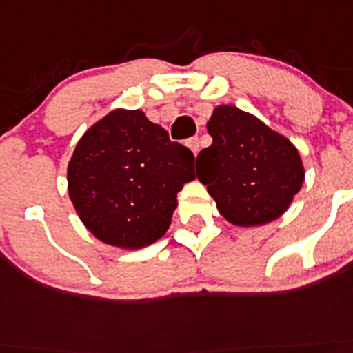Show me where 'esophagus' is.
Instances as JSON below:
<instances>
[{
  "label": "esophagus",
  "instance_id": "esophagus-1",
  "mask_svg": "<svg viewBox=\"0 0 353 353\" xmlns=\"http://www.w3.org/2000/svg\"><path fill=\"white\" fill-rule=\"evenodd\" d=\"M186 146L193 151V154L199 153V151H200V141H199V137H192V139H188Z\"/></svg>",
  "mask_w": 353,
  "mask_h": 353
}]
</instances>
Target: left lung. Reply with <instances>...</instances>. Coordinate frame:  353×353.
Segmentation results:
<instances>
[{
    "instance_id": "obj_1",
    "label": "left lung",
    "mask_w": 353,
    "mask_h": 353,
    "mask_svg": "<svg viewBox=\"0 0 353 353\" xmlns=\"http://www.w3.org/2000/svg\"><path fill=\"white\" fill-rule=\"evenodd\" d=\"M212 144L196 157V177L235 226L281 217L305 181L298 150L251 113L217 106L207 123Z\"/></svg>"
}]
</instances>
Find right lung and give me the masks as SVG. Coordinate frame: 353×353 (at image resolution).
I'll return each mask as SVG.
<instances>
[{
    "mask_svg": "<svg viewBox=\"0 0 353 353\" xmlns=\"http://www.w3.org/2000/svg\"><path fill=\"white\" fill-rule=\"evenodd\" d=\"M195 157L141 110H114L78 141L68 192L81 223L101 242L141 249L165 235L177 193L195 179Z\"/></svg>",
    "mask_w": 353,
    "mask_h": 353,
    "instance_id": "add662e5",
    "label": "right lung"
}]
</instances>
